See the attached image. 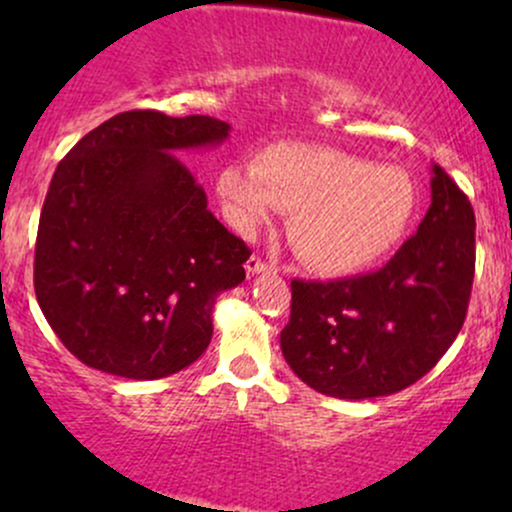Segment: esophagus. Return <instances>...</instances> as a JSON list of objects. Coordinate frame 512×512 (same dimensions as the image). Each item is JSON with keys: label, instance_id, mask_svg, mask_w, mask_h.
Listing matches in <instances>:
<instances>
[{"label": "esophagus", "instance_id": "obj_1", "mask_svg": "<svg viewBox=\"0 0 512 512\" xmlns=\"http://www.w3.org/2000/svg\"><path fill=\"white\" fill-rule=\"evenodd\" d=\"M245 269H248V274H262V272H272V267H269L267 262L262 260V257L252 255L248 262H245Z\"/></svg>", "mask_w": 512, "mask_h": 512}]
</instances>
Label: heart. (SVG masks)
Returning <instances> with one entry per match:
<instances>
[{
  "label": "heart",
  "instance_id": "1",
  "mask_svg": "<svg viewBox=\"0 0 512 512\" xmlns=\"http://www.w3.org/2000/svg\"><path fill=\"white\" fill-rule=\"evenodd\" d=\"M228 219L250 233L289 211L286 236L317 274L342 276L385 257L407 233L416 187L402 168L370 166L330 146H274L250 166L221 168Z\"/></svg>",
  "mask_w": 512,
  "mask_h": 512
}]
</instances>
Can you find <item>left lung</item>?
<instances>
[{
    "label": "left lung",
    "instance_id": "8db88e82",
    "mask_svg": "<svg viewBox=\"0 0 512 512\" xmlns=\"http://www.w3.org/2000/svg\"><path fill=\"white\" fill-rule=\"evenodd\" d=\"M431 175V207L385 267L337 281H291L281 351L322 395L370 399L404 390L462 330L477 221L455 180L440 166Z\"/></svg>",
    "mask_w": 512,
    "mask_h": 512
}]
</instances>
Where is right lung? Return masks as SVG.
<instances>
[{
    "label": "right lung",
    "instance_id": "add662e5",
    "mask_svg": "<svg viewBox=\"0 0 512 512\" xmlns=\"http://www.w3.org/2000/svg\"><path fill=\"white\" fill-rule=\"evenodd\" d=\"M228 132L207 115L127 110L60 161L40 211L33 284L81 363L156 380L204 354L216 296L245 279L250 248L207 209L178 151Z\"/></svg>",
    "mask_w": 512,
    "mask_h": 512
}]
</instances>
